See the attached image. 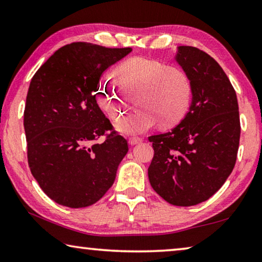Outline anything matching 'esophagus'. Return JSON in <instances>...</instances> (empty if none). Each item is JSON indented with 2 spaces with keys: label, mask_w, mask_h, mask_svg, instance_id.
<instances>
[{
  "label": "esophagus",
  "mask_w": 262,
  "mask_h": 262,
  "mask_svg": "<svg viewBox=\"0 0 262 262\" xmlns=\"http://www.w3.org/2000/svg\"><path fill=\"white\" fill-rule=\"evenodd\" d=\"M128 141H129V144L134 145V144H137V143H141V142L143 140H142L141 137H129V140H128Z\"/></svg>",
  "instance_id": "esophagus-1"
}]
</instances>
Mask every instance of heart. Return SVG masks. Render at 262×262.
<instances>
[{"label":"heart","mask_w":262,"mask_h":262,"mask_svg":"<svg viewBox=\"0 0 262 262\" xmlns=\"http://www.w3.org/2000/svg\"><path fill=\"white\" fill-rule=\"evenodd\" d=\"M115 75L118 81L108 77L98 88V100L110 118H120L129 104V95H139V110L117 122L119 132L142 134L158 122L163 128H171L187 115L194 85L186 69L159 60L133 57L119 66Z\"/></svg>","instance_id":"obj_1"}]
</instances>
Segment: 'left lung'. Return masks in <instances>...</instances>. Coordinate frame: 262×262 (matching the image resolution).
<instances>
[{"label":"left lung","instance_id":"obj_1","mask_svg":"<svg viewBox=\"0 0 262 262\" xmlns=\"http://www.w3.org/2000/svg\"><path fill=\"white\" fill-rule=\"evenodd\" d=\"M176 59L192 76V105L171 132L149 137L148 176L166 202L189 207L212 196L232 172L241 120L236 91L215 59L192 46H180Z\"/></svg>","mask_w":262,"mask_h":262}]
</instances>
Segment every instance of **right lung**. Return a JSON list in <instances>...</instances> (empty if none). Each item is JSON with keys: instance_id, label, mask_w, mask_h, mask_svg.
Instances as JSON below:
<instances>
[{"instance_id": "obj_1", "label": "right lung", "mask_w": 262, "mask_h": 262, "mask_svg": "<svg viewBox=\"0 0 262 262\" xmlns=\"http://www.w3.org/2000/svg\"><path fill=\"white\" fill-rule=\"evenodd\" d=\"M130 52L73 42L31 79L24 110L29 166L43 193L61 206L94 205L114 183L128 143L96 98L101 75Z\"/></svg>"}]
</instances>
